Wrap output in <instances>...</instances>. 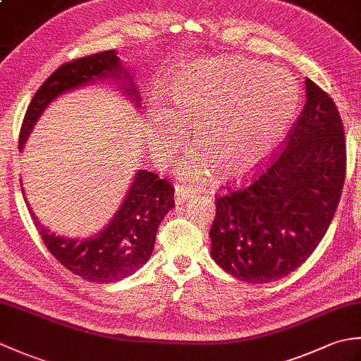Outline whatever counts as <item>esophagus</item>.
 Masks as SVG:
<instances>
[{"instance_id": "1", "label": "esophagus", "mask_w": 361, "mask_h": 361, "mask_svg": "<svg viewBox=\"0 0 361 361\" xmlns=\"http://www.w3.org/2000/svg\"><path fill=\"white\" fill-rule=\"evenodd\" d=\"M190 197H192V190L188 189L186 186H183V185L175 186V203L176 204L185 203L186 200H189Z\"/></svg>"}]
</instances>
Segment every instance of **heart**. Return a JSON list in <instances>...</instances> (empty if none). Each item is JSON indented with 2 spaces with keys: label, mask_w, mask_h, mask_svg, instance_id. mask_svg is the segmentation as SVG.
<instances>
[{
  "label": "heart",
  "mask_w": 361,
  "mask_h": 361,
  "mask_svg": "<svg viewBox=\"0 0 361 361\" xmlns=\"http://www.w3.org/2000/svg\"><path fill=\"white\" fill-rule=\"evenodd\" d=\"M167 96L171 105L158 101L150 110L152 149L159 159L169 158L186 127H194L203 155L180 167L192 180L209 169L225 180L248 173L287 133L299 106V88L287 71L243 59L183 66Z\"/></svg>",
  "instance_id": "b5f03b06"
}]
</instances>
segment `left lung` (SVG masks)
<instances>
[{"label": "left lung", "mask_w": 361, "mask_h": 361, "mask_svg": "<svg viewBox=\"0 0 361 361\" xmlns=\"http://www.w3.org/2000/svg\"><path fill=\"white\" fill-rule=\"evenodd\" d=\"M305 101L286 144L247 185L216 195L211 256L248 283L282 279L309 259L338 206L344 127L332 97L305 78Z\"/></svg>", "instance_id": "obj_1"}]
</instances>
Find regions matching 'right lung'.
Returning <instances> with one entry per match:
<instances>
[{
  "label": "right lung",
  "instance_id": "add662e5",
  "mask_svg": "<svg viewBox=\"0 0 361 361\" xmlns=\"http://www.w3.org/2000/svg\"><path fill=\"white\" fill-rule=\"evenodd\" d=\"M121 71V60L113 49L74 59L57 68L37 90L27 106L18 149H23L38 116L59 94L106 78V74L119 75ZM127 93L135 96L136 91L132 88ZM173 192L175 188L167 180L153 172L140 171L116 216L104 231L82 242L51 234L30 208L27 209L46 248L66 270L90 282L109 283L127 278L147 262L155 247L158 226L175 206Z\"/></svg>",
  "mask_w": 361,
  "mask_h": 361
}]
</instances>
